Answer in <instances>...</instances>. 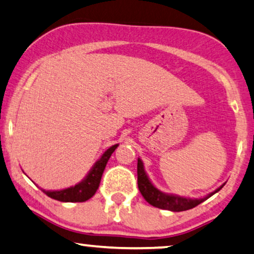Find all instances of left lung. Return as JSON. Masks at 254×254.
Listing matches in <instances>:
<instances>
[{
  "instance_id": "1",
  "label": "left lung",
  "mask_w": 254,
  "mask_h": 254,
  "mask_svg": "<svg viewBox=\"0 0 254 254\" xmlns=\"http://www.w3.org/2000/svg\"><path fill=\"white\" fill-rule=\"evenodd\" d=\"M137 175H138V188L139 191L143 195V197L151 205H153L155 208L165 209V210H171V211H185L189 210V209L195 208L196 205H198L202 202L207 200L208 197H210L212 194L221 190V188H218L215 192H211L210 195H208L207 197L200 198V200H192V198H186L180 197L177 195H168L164 194L160 190H158L153 185L151 184L148 180L146 173H145L143 162L140 161V159H138L137 164Z\"/></svg>"
}]
</instances>
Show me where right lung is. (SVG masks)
<instances>
[{"instance_id": "1", "label": "right lung", "mask_w": 254, "mask_h": 254, "mask_svg": "<svg viewBox=\"0 0 254 254\" xmlns=\"http://www.w3.org/2000/svg\"><path fill=\"white\" fill-rule=\"evenodd\" d=\"M118 145H114L110 148L104 152L102 157L99 161L94 165L93 170L90 171V173L87 175V178L84 179L82 182L77 184L74 187L63 189V190L58 191H45L44 192L51 198H54L57 201L62 202H84L89 200L92 196L95 194L97 188L100 186L101 178H102L103 171L106 168V165L108 160H109L110 155L113 154V152L116 150Z\"/></svg>"}]
</instances>
